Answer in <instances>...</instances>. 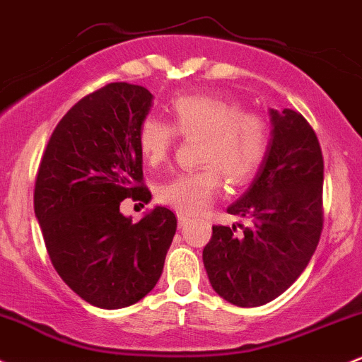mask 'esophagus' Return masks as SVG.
I'll return each instance as SVG.
<instances>
[{
  "label": "esophagus",
  "instance_id": "esophagus-1",
  "mask_svg": "<svg viewBox=\"0 0 362 362\" xmlns=\"http://www.w3.org/2000/svg\"><path fill=\"white\" fill-rule=\"evenodd\" d=\"M189 223V216H184V214H178V226H185Z\"/></svg>",
  "mask_w": 362,
  "mask_h": 362
}]
</instances>
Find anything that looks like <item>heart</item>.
Listing matches in <instances>:
<instances>
[{
	"mask_svg": "<svg viewBox=\"0 0 362 362\" xmlns=\"http://www.w3.org/2000/svg\"><path fill=\"white\" fill-rule=\"evenodd\" d=\"M177 134L197 139L199 172L182 173L158 189V201L180 214L204 211L221 190V173L232 185H244L263 165L268 129L259 115L240 111L235 103L192 94L173 99L170 123L148 117L139 127L141 156L149 166L168 160Z\"/></svg>",
	"mask_w": 362,
	"mask_h": 362,
	"instance_id": "heart-1",
	"label": "heart"
}]
</instances>
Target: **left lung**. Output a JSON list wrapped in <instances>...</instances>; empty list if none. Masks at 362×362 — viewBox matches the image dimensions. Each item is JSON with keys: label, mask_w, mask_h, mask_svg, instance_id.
I'll return each instance as SVG.
<instances>
[{"label": "left lung", "mask_w": 362, "mask_h": 362, "mask_svg": "<svg viewBox=\"0 0 362 362\" xmlns=\"http://www.w3.org/2000/svg\"><path fill=\"white\" fill-rule=\"evenodd\" d=\"M272 137L252 184L230 214L249 220L213 226L202 263L226 303L256 308L276 299L300 276L323 228V154L315 130L293 110H269Z\"/></svg>", "instance_id": "8db88e82"}]
</instances>
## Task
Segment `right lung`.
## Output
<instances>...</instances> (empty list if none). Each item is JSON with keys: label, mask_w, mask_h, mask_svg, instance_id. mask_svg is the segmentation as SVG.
Returning <instances> with one entry per match:
<instances>
[{"label": "right lung", "mask_w": 362, "mask_h": 362, "mask_svg": "<svg viewBox=\"0 0 362 362\" xmlns=\"http://www.w3.org/2000/svg\"><path fill=\"white\" fill-rule=\"evenodd\" d=\"M153 106L146 87L113 82L77 103L51 134L34 211L62 280L86 303L120 309L160 280L177 218L154 206L134 223L120 202L151 201L137 134Z\"/></svg>", "instance_id": "obj_1"}]
</instances>
